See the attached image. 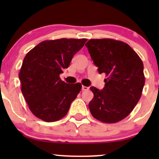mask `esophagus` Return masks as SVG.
I'll use <instances>...</instances> for the list:
<instances>
[{"instance_id":"1","label":"esophagus","mask_w":159,"mask_h":159,"mask_svg":"<svg viewBox=\"0 0 159 159\" xmlns=\"http://www.w3.org/2000/svg\"><path fill=\"white\" fill-rule=\"evenodd\" d=\"M82 91H84V90H89V87H85V86H82Z\"/></svg>"}]
</instances>
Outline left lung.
Instances as JSON below:
<instances>
[{"mask_svg":"<svg viewBox=\"0 0 159 159\" xmlns=\"http://www.w3.org/2000/svg\"><path fill=\"white\" fill-rule=\"evenodd\" d=\"M100 74L107 78L102 90L90 87L89 103L94 118L115 123L129 116L141 96L145 77L140 57L127 43L113 39H90L85 44Z\"/></svg>","mask_w":159,"mask_h":159,"instance_id":"8db88e82","label":"left lung"}]
</instances>
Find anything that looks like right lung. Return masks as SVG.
Returning a JSON list of instances; mask_svg holds the SVG:
<instances>
[{"label":"right lung","instance_id":"obj_1","mask_svg":"<svg viewBox=\"0 0 159 159\" xmlns=\"http://www.w3.org/2000/svg\"><path fill=\"white\" fill-rule=\"evenodd\" d=\"M87 39L45 40L24 58L19 77L21 93L29 109L45 122H55L66 115L81 91V84H67L60 78Z\"/></svg>","mask_w":159,"mask_h":159}]
</instances>
